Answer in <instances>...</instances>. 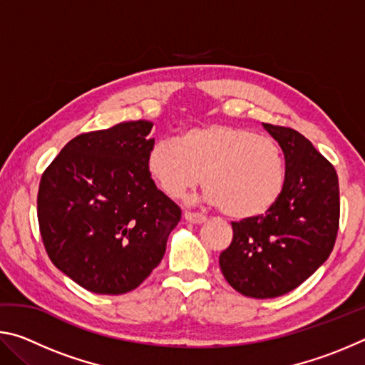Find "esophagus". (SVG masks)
Returning <instances> with one entry per match:
<instances>
[{
    "label": "esophagus",
    "mask_w": 365,
    "mask_h": 365,
    "mask_svg": "<svg viewBox=\"0 0 365 365\" xmlns=\"http://www.w3.org/2000/svg\"><path fill=\"white\" fill-rule=\"evenodd\" d=\"M183 217L185 220H188L190 224H205L207 220V217L205 214H200V212H190V211H185L183 212Z\"/></svg>",
    "instance_id": "34e87169"
}]
</instances>
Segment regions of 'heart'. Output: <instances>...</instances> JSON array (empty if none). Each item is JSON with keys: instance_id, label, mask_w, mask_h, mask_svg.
<instances>
[{"instance_id": "b5f03b06", "label": "heart", "mask_w": 365, "mask_h": 365, "mask_svg": "<svg viewBox=\"0 0 365 365\" xmlns=\"http://www.w3.org/2000/svg\"><path fill=\"white\" fill-rule=\"evenodd\" d=\"M146 170L177 200L202 178L206 200L233 219L267 212L287 182L285 154L274 138L225 123L190 127L175 141H156L146 154Z\"/></svg>"}]
</instances>
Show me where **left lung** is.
<instances>
[{"instance_id": "8db88e82", "label": "left lung", "mask_w": 365, "mask_h": 365, "mask_svg": "<svg viewBox=\"0 0 365 365\" xmlns=\"http://www.w3.org/2000/svg\"><path fill=\"white\" fill-rule=\"evenodd\" d=\"M262 125L285 154V188L264 215L232 222L233 240L219 257L225 280L256 299L287 294L307 280L329 259L339 224L335 168L299 132Z\"/></svg>"}]
</instances>
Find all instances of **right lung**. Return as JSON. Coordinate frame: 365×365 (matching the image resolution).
<instances>
[{
    "label": "right lung",
    "mask_w": 365,
    "mask_h": 365,
    "mask_svg": "<svg viewBox=\"0 0 365 365\" xmlns=\"http://www.w3.org/2000/svg\"><path fill=\"white\" fill-rule=\"evenodd\" d=\"M153 123L82 133L43 172L36 209L49 259L88 292L123 294L164 257L182 211L146 170Z\"/></svg>",
    "instance_id": "right-lung-1"
}]
</instances>
